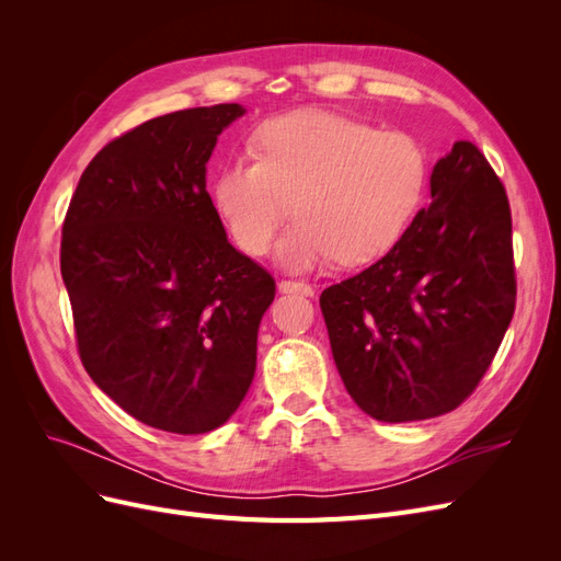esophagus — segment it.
<instances>
[{
    "mask_svg": "<svg viewBox=\"0 0 561 561\" xmlns=\"http://www.w3.org/2000/svg\"><path fill=\"white\" fill-rule=\"evenodd\" d=\"M278 290L283 295H304V297H311L313 295V285H309L307 280H280L278 283Z\"/></svg>",
    "mask_w": 561,
    "mask_h": 561,
    "instance_id": "1",
    "label": "esophagus"
}]
</instances>
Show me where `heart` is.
<instances>
[{"mask_svg":"<svg viewBox=\"0 0 561 561\" xmlns=\"http://www.w3.org/2000/svg\"><path fill=\"white\" fill-rule=\"evenodd\" d=\"M356 171L353 172L352 168ZM426 184V159L404 135L322 112H297L257 135V163L217 184V208L233 243L248 254L268 250L295 196L301 219L278 241L290 268H309L330 243L348 248L346 262L365 264L393 248L412 225Z\"/></svg>","mask_w":561,"mask_h":561,"instance_id":"obj_1","label":"heart"}]
</instances>
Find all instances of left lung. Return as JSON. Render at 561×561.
<instances>
[{
	"label": "left lung",
	"instance_id": "1",
	"mask_svg": "<svg viewBox=\"0 0 561 561\" xmlns=\"http://www.w3.org/2000/svg\"><path fill=\"white\" fill-rule=\"evenodd\" d=\"M511 206L472 142L431 173V203L379 262L320 295L334 365L365 414L423 421L461 404L515 313Z\"/></svg>",
	"mask_w": 561,
	"mask_h": 561
}]
</instances>
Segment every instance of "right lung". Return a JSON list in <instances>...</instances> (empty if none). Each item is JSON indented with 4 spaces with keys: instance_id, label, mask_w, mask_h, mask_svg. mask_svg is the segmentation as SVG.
Instances as JSON below:
<instances>
[{
    "instance_id": "right-lung-1",
    "label": "right lung",
    "mask_w": 561,
    "mask_h": 561,
    "mask_svg": "<svg viewBox=\"0 0 561 561\" xmlns=\"http://www.w3.org/2000/svg\"><path fill=\"white\" fill-rule=\"evenodd\" d=\"M241 105L149 118L83 171L62 227L60 271L81 363L151 428L210 433L239 410L257 330L276 295L227 241L206 173Z\"/></svg>"
}]
</instances>
